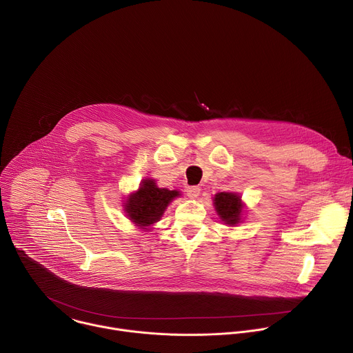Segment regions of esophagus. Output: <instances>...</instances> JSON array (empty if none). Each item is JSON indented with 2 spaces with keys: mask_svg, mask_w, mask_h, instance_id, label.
<instances>
[{
  "mask_svg": "<svg viewBox=\"0 0 353 353\" xmlns=\"http://www.w3.org/2000/svg\"><path fill=\"white\" fill-rule=\"evenodd\" d=\"M199 192H201V188H199L198 185H192V187H188V188H187V195H188V198H191V199L198 198V196H199Z\"/></svg>",
  "mask_w": 353,
  "mask_h": 353,
  "instance_id": "1",
  "label": "esophagus"
}]
</instances>
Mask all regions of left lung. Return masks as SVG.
I'll return each instance as SVG.
<instances>
[{
	"label": "left lung",
	"instance_id": "obj_1",
	"mask_svg": "<svg viewBox=\"0 0 353 353\" xmlns=\"http://www.w3.org/2000/svg\"><path fill=\"white\" fill-rule=\"evenodd\" d=\"M213 206L224 224L234 227L243 221L245 203L239 192H217L213 196Z\"/></svg>",
	"mask_w": 353,
	"mask_h": 353
}]
</instances>
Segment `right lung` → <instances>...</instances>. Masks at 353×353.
<instances>
[{
  "instance_id": "add662e5",
  "label": "right lung",
  "mask_w": 353,
  "mask_h": 353,
  "mask_svg": "<svg viewBox=\"0 0 353 353\" xmlns=\"http://www.w3.org/2000/svg\"><path fill=\"white\" fill-rule=\"evenodd\" d=\"M180 195L177 190L159 188L154 179H144L140 187L125 201V213L134 225L150 231L162 219L169 203Z\"/></svg>"
}]
</instances>
